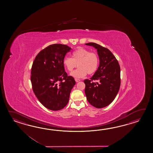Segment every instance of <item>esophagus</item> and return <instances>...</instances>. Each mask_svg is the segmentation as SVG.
Instances as JSON below:
<instances>
[{"label":"esophagus","instance_id":"obj_1","mask_svg":"<svg viewBox=\"0 0 153 153\" xmlns=\"http://www.w3.org/2000/svg\"><path fill=\"white\" fill-rule=\"evenodd\" d=\"M75 80L76 82H79V81H80V79H77V78H75Z\"/></svg>","mask_w":153,"mask_h":153}]
</instances>
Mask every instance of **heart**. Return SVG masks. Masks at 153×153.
I'll list each match as a JSON object with an SVG mask.
<instances>
[{
  "mask_svg": "<svg viewBox=\"0 0 153 153\" xmlns=\"http://www.w3.org/2000/svg\"><path fill=\"white\" fill-rule=\"evenodd\" d=\"M72 58L65 57L63 64L69 72H72L78 68L71 75L75 78L84 77L87 74H92L97 71L99 65V58L94 52H91L87 49L80 48L72 52Z\"/></svg>",
  "mask_w": 153,
  "mask_h": 153,
  "instance_id": "obj_1",
  "label": "heart"
}]
</instances>
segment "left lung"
Segmentation results:
<instances>
[{
	"label": "left lung",
	"instance_id": "left-lung-1",
	"mask_svg": "<svg viewBox=\"0 0 153 153\" xmlns=\"http://www.w3.org/2000/svg\"><path fill=\"white\" fill-rule=\"evenodd\" d=\"M97 49L100 65L90 79H85V93L94 107H107L114 101L120 86V67L109 49L94 42L85 44Z\"/></svg>",
	"mask_w": 153,
	"mask_h": 153
}]
</instances>
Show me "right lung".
<instances>
[{
  "instance_id": "right-lung-1",
  "label": "right lung",
  "mask_w": 153,
  "mask_h": 153,
  "mask_svg": "<svg viewBox=\"0 0 153 153\" xmlns=\"http://www.w3.org/2000/svg\"><path fill=\"white\" fill-rule=\"evenodd\" d=\"M71 48L61 44L50 45L36 55L33 63L30 80L39 102L51 111H59L68 103L73 77L65 71L63 59Z\"/></svg>"
}]
</instances>
